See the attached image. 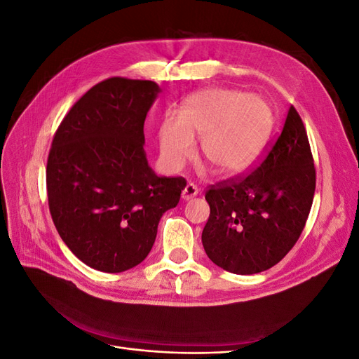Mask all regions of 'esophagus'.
<instances>
[{"mask_svg": "<svg viewBox=\"0 0 359 359\" xmlns=\"http://www.w3.org/2000/svg\"><path fill=\"white\" fill-rule=\"evenodd\" d=\"M198 193H199L198 187L194 186L193 182H189L187 186L184 187V190H182V199H184V201H190V199H193L194 196H198Z\"/></svg>", "mask_w": 359, "mask_h": 359, "instance_id": "1", "label": "esophagus"}]
</instances>
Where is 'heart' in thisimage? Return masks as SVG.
<instances>
[{
	"label": "heart",
	"instance_id": "obj_1",
	"mask_svg": "<svg viewBox=\"0 0 359 359\" xmlns=\"http://www.w3.org/2000/svg\"><path fill=\"white\" fill-rule=\"evenodd\" d=\"M269 104L243 91L208 88L182 102L178 118L166 114L157 124L158 156L169 172L181 170L194 154L217 175H233L252 165L273 128Z\"/></svg>",
	"mask_w": 359,
	"mask_h": 359
}]
</instances>
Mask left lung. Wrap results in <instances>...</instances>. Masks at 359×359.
<instances>
[{
  "label": "left lung",
  "instance_id": "obj_1",
  "mask_svg": "<svg viewBox=\"0 0 359 359\" xmlns=\"http://www.w3.org/2000/svg\"><path fill=\"white\" fill-rule=\"evenodd\" d=\"M314 189L316 169L306 127L290 106L283 130L262 163L247 175L206 190V255L217 266L241 276L274 266L298 241Z\"/></svg>",
  "mask_w": 359,
  "mask_h": 359
}]
</instances>
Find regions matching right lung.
Instances as JSON below:
<instances>
[{"label":"right lung","mask_w":359,"mask_h":359,"mask_svg":"<svg viewBox=\"0 0 359 359\" xmlns=\"http://www.w3.org/2000/svg\"><path fill=\"white\" fill-rule=\"evenodd\" d=\"M160 93L153 81L109 78L64 116L46 166L49 211L61 240L85 265L123 273L153 248L161 215L186 180L157 177L144 123Z\"/></svg>","instance_id":"add662e5"}]
</instances>
